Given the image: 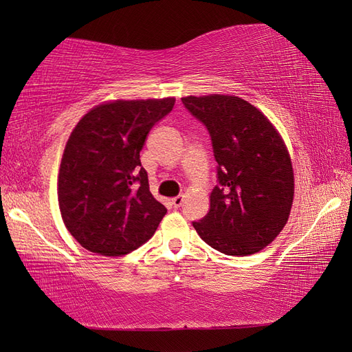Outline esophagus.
<instances>
[{
  "label": "esophagus",
  "instance_id": "obj_1",
  "mask_svg": "<svg viewBox=\"0 0 352 352\" xmlns=\"http://www.w3.org/2000/svg\"><path fill=\"white\" fill-rule=\"evenodd\" d=\"M172 204H173V207H175V208L182 207V204H184V197H182V195H179V197L172 198Z\"/></svg>",
  "mask_w": 352,
  "mask_h": 352
}]
</instances>
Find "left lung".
Returning <instances> with one entry per match:
<instances>
[{
  "label": "left lung",
  "instance_id": "1",
  "mask_svg": "<svg viewBox=\"0 0 352 352\" xmlns=\"http://www.w3.org/2000/svg\"><path fill=\"white\" fill-rule=\"evenodd\" d=\"M207 127L217 162V185L207 216L192 221L211 248L245 257L279 235L294 199L291 157L260 110L229 95L182 98Z\"/></svg>",
  "mask_w": 352,
  "mask_h": 352
}]
</instances>
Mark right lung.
Wrapping results in <instances>:
<instances>
[{
    "label": "right lung",
    "mask_w": 352,
    "mask_h": 352,
    "mask_svg": "<svg viewBox=\"0 0 352 352\" xmlns=\"http://www.w3.org/2000/svg\"><path fill=\"white\" fill-rule=\"evenodd\" d=\"M175 98L114 101L74 127L58 173V206L72 236L101 255L129 254L150 239L167 208L150 192L140 153Z\"/></svg>",
    "instance_id": "1"
}]
</instances>
